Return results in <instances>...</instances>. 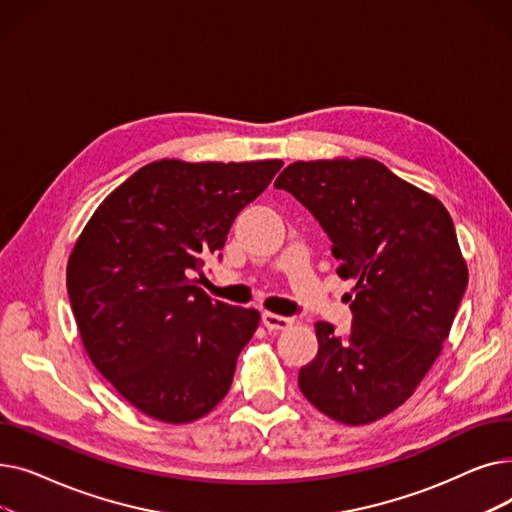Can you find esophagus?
Instances as JSON below:
<instances>
[{
	"instance_id": "34e87169",
	"label": "esophagus",
	"mask_w": 512,
	"mask_h": 512,
	"mask_svg": "<svg viewBox=\"0 0 512 512\" xmlns=\"http://www.w3.org/2000/svg\"><path fill=\"white\" fill-rule=\"evenodd\" d=\"M261 321H263V326L267 330H288L292 326V319L290 317L276 315V313H270V311H265L261 315Z\"/></svg>"
}]
</instances>
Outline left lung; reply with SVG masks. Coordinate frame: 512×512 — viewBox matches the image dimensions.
Wrapping results in <instances>:
<instances>
[{"instance_id": "8db88e82", "label": "left lung", "mask_w": 512, "mask_h": 512, "mask_svg": "<svg viewBox=\"0 0 512 512\" xmlns=\"http://www.w3.org/2000/svg\"><path fill=\"white\" fill-rule=\"evenodd\" d=\"M324 228L353 326L317 321L319 351L299 388L321 413L365 425L386 417L425 378L467 288V265L446 207L375 159L294 161L274 182Z\"/></svg>"}]
</instances>
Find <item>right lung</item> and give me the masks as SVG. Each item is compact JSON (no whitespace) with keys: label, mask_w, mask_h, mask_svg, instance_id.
Instances as JSON below:
<instances>
[{"label":"right lung","mask_w":512,"mask_h":512,"mask_svg":"<svg viewBox=\"0 0 512 512\" xmlns=\"http://www.w3.org/2000/svg\"><path fill=\"white\" fill-rule=\"evenodd\" d=\"M280 168V159L155 161L122 182L76 240L66 286L80 338L145 415L188 423L228 394L259 313L213 301L193 278L222 257L236 215Z\"/></svg>","instance_id":"add662e5"}]
</instances>
